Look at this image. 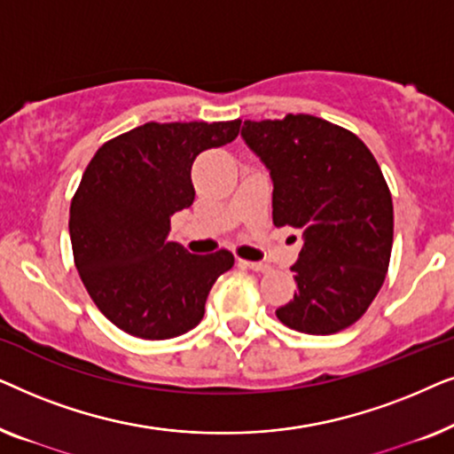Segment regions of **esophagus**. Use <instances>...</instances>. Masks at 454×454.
Here are the masks:
<instances>
[{"instance_id": "esophagus-1", "label": "esophagus", "mask_w": 454, "mask_h": 454, "mask_svg": "<svg viewBox=\"0 0 454 454\" xmlns=\"http://www.w3.org/2000/svg\"><path fill=\"white\" fill-rule=\"evenodd\" d=\"M239 266H244V269H250V270H258V272H264L269 270V264L264 262H252V260H238Z\"/></svg>"}]
</instances>
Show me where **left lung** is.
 Segmentation results:
<instances>
[{"label":"left lung","instance_id":"left-lung-1","mask_svg":"<svg viewBox=\"0 0 454 454\" xmlns=\"http://www.w3.org/2000/svg\"><path fill=\"white\" fill-rule=\"evenodd\" d=\"M241 138L270 171L272 223L303 231L291 266L297 294L277 318L306 334L351 326L380 291L393 250V198L374 154L306 114L246 120Z\"/></svg>","mask_w":454,"mask_h":454}]
</instances>
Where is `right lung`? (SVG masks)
<instances>
[{"label": "right lung", "mask_w": 454, "mask_h": 454, "mask_svg": "<svg viewBox=\"0 0 454 454\" xmlns=\"http://www.w3.org/2000/svg\"><path fill=\"white\" fill-rule=\"evenodd\" d=\"M233 121H148L105 142L70 207L74 262L90 300L132 337L163 340L194 328L208 291L233 266L219 250L194 256L167 239L171 215L192 207V163L238 138Z\"/></svg>", "instance_id": "right-lung-1"}]
</instances>
